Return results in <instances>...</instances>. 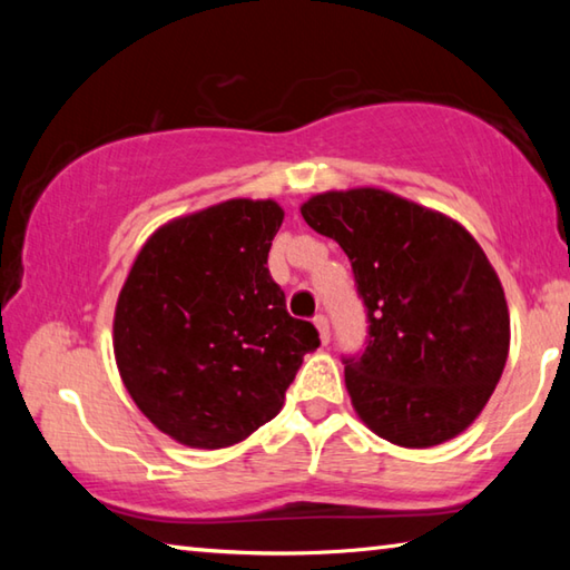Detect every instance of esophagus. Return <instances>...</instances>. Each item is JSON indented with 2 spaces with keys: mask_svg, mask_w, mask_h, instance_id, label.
<instances>
[{
  "mask_svg": "<svg viewBox=\"0 0 570 570\" xmlns=\"http://www.w3.org/2000/svg\"><path fill=\"white\" fill-rule=\"evenodd\" d=\"M314 324H316V330H320V336H322V342L326 344L332 340V332H330V320H326L324 314H316L314 316Z\"/></svg>",
  "mask_w": 570,
  "mask_h": 570,
  "instance_id": "obj_1",
  "label": "esophagus"
}]
</instances>
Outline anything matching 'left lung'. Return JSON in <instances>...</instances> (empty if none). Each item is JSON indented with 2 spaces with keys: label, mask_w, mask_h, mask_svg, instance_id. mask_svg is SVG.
Masks as SVG:
<instances>
[{
  "label": "left lung",
  "mask_w": 570,
  "mask_h": 570,
  "mask_svg": "<svg viewBox=\"0 0 570 570\" xmlns=\"http://www.w3.org/2000/svg\"><path fill=\"white\" fill-rule=\"evenodd\" d=\"M302 216L350 256L366 308L364 350L342 360L356 414L402 448L460 435L493 394L510 344L503 286L478 240L380 188L322 193Z\"/></svg>",
  "instance_id": "obj_1"
}]
</instances>
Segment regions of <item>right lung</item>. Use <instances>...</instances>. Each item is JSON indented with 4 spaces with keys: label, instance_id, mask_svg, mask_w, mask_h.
I'll use <instances>...</instances> for the list:
<instances>
[{
    "label": "right lung",
    "instance_id": "obj_1",
    "mask_svg": "<svg viewBox=\"0 0 570 570\" xmlns=\"http://www.w3.org/2000/svg\"><path fill=\"white\" fill-rule=\"evenodd\" d=\"M282 220L274 200H226L158 228L130 268L115 360L140 412L183 445L228 448L274 420L320 346L266 268Z\"/></svg>",
    "mask_w": 570,
    "mask_h": 570
}]
</instances>
